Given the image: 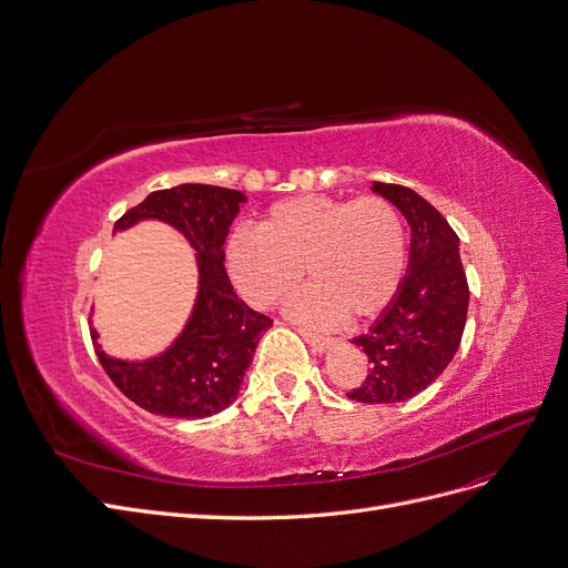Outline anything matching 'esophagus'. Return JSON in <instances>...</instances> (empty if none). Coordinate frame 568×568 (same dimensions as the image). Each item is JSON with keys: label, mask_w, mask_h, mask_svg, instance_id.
I'll use <instances>...</instances> for the list:
<instances>
[{"label": "esophagus", "mask_w": 568, "mask_h": 568, "mask_svg": "<svg viewBox=\"0 0 568 568\" xmlns=\"http://www.w3.org/2000/svg\"><path fill=\"white\" fill-rule=\"evenodd\" d=\"M297 332L306 339V344H308L313 351H318V353H323V351L329 348V344H332V339L321 337V334H313V332H308V329H304V327H297Z\"/></svg>", "instance_id": "34e87169"}]
</instances>
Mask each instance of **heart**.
Returning <instances> with one entry per match:
<instances>
[{
	"instance_id": "heart-1",
	"label": "heart",
	"mask_w": 568,
	"mask_h": 568,
	"mask_svg": "<svg viewBox=\"0 0 568 568\" xmlns=\"http://www.w3.org/2000/svg\"><path fill=\"white\" fill-rule=\"evenodd\" d=\"M226 260L239 292L257 308L276 304L306 266L311 285L287 311L311 325H334L388 306L405 276L407 239L400 213L382 196H297L273 205L260 229L234 231Z\"/></svg>"
}]
</instances>
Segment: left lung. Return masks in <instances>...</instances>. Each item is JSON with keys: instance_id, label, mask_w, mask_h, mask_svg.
<instances>
[{"instance_id": "8db88e82", "label": "left lung", "mask_w": 568, "mask_h": 568, "mask_svg": "<svg viewBox=\"0 0 568 568\" xmlns=\"http://www.w3.org/2000/svg\"><path fill=\"white\" fill-rule=\"evenodd\" d=\"M372 192L390 201L412 226L409 264L382 316L353 339L369 369L348 397L393 405L422 393L447 369L464 337L470 292L449 222L409 186L374 182Z\"/></svg>"}]
</instances>
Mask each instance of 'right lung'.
Listing matches in <instances>:
<instances>
[{"label":"right lung","instance_id":"1","mask_svg":"<svg viewBox=\"0 0 568 568\" xmlns=\"http://www.w3.org/2000/svg\"><path fill=\"white\" fill-rule=\"evenodd\" d=\"M245 194L213 184H180L152 192L131 207L114 231L142 220L175 226L196 250L199 292L180 337L154 358H112L95 342L98 361L114 386L142 409L173 418H205L236 400L243 374L271 327L234 292L224 268V241ZM91 337L98 339L93 329Z\"/></svg>","mask_w":568,"mask_h":568}]
</instances>
